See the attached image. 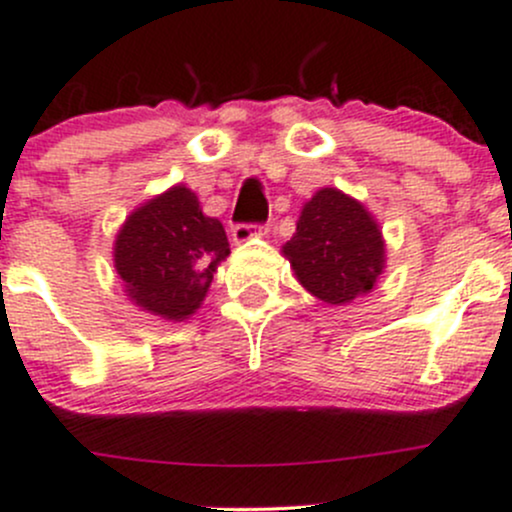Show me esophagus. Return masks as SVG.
I'll use <instances>...</instances> for the list:
<instances>
[{
    "mask_svg": "<svg viewBox=\"0 0 512 512\" xmlns=\"http://www.w3.org/2000/svg\"><path fill=\"white\" fill-rule=\"evenodd\" d=\"M262 232H265V227L240 223V225L232 227V242H235V245H245V242H250L252 237L262 235Z\"/></svg>",
    "mask_w": 512,
    "mask_h": 512,
    "instance_id": "1",
    "label": "esophagus"
}]
</instances>
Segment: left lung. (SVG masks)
<instances>
[{
  "label": "left lung",
  "mask_w": 512,
  "mask_h": 512,
  "mask_svg": "<svg viewBox=\"0 0 512 512\" xmlns=\"http://www.w3.org/2000/svg\"><path fill=\"white\" fill-rule=\"evenodd\" d=\"M299 285L327 304L369 294L386 265L379 225L359 200L322 188L299 213L297 232L282 247Z\"/></svg>",
  "instance_id": "1"
}]
</instances>
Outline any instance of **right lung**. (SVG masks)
<instances>
[{"label": "right lung", "mask_w": 512, "mask_h": 512, "mask_svg": "<svg viewBox=\"0 0 512 512\" xmlns=\"http://www.w3.org/2000/svg\"><path fill=\"white\" fill-rule=\"evenodd\" d=\"M227 255L223 223L208 218L185 185L133 210L113 245V265L131 302L168 322H183L203 304Z\"/></svg>", "instance_id": "1"}]
</instances>
